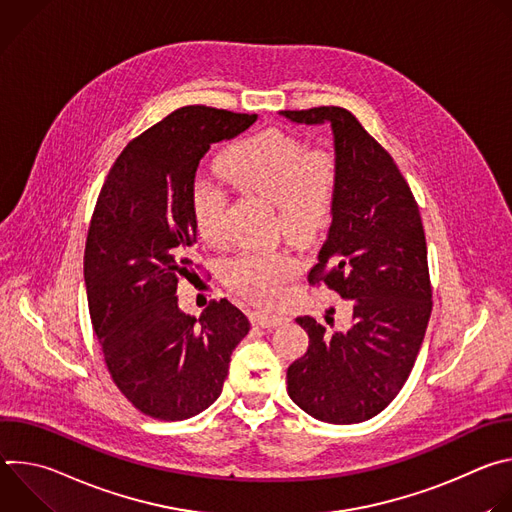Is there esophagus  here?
I'll return each mask as SVG.
<instances>
[{"label": "esophagus", "mask_w": 512, "mask_h": 512, "mask_svg": "<svg viewBox=\"0 0 512 512\" xmlns=\"http://www.w3.org/2000/svg\"><path fill=\"white\" fill-rule=\"evenodd\" d=\"M287 318L283 314H263V312H255L253 314V322L259 324L261 328H275L279 324H283Z\"/></svg>", "instance_id": "obj_1"}]
</instances>
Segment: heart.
Segmentation results:
<instances>
[{
  "mask_svg": "<svg viewBox=\"0 0 512 512\" xmlns=\"http://www.w3.org/2000/svg\"><path fill=\"white\" fill-rule=\"evenodd\" d=\"M218 170L243 194L275 208L279 231L294 243L320 237L334 214L338 170L332 154L308 152L304 141L281 129H265L237 143L218 160ZM227 196L210 180L192 190V221L198 237L225 243ZM298 261L285 251H247L227 265V283L255 304H273L283 283L294 277Z\"/></svg>",
  "mask_w": 512,
  "mask_h": 512,
  "instance_id": "b5f03b06",
  "label": "heart"
}]
</instances>
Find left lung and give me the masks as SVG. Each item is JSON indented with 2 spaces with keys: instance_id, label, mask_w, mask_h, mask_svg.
<instances>
[{
  "instance_id": "1",
  "label": "left lung",
  "mask_w": 512,
  "mask_h": 512,
  "mask_svg": "<svg viewBox=\"0 0 512 512\" xmlns=\"http://www.w3.org/2000/svg\"><path fill=\"white\" fill-rule=\"evenodd\" d=\"M281 115L332 127L336 204L308 281L326 283L350 312V326L332 332L310 316L296 318L310 346L289 364L287 393L320 421L360 423L405 385L431 316L419 206L389 152L350 111L314 107ZM326 322L332 324L328 316Z\"/></svg>"
}]
</instances>
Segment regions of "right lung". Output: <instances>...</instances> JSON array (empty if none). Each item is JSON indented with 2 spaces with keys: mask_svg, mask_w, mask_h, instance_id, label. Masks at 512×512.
<instances>
[{
  "mask_svg": "<svg viewBox=\"0 0 512 512\" xmlns=\"http://www.w3.org/2000/svg\"><path fill=\"white\" fill-rule=\"evenodd\" d=\"M255 121L204 105L176 109L125 145L97 198L85 247L93 330L117 389L154 419L208 409L251 328L229 300L210 302L200 318L184 314L176 289L196 275V168L212 143Z\"/></svg>",
  "mask_w": 512,
  "mask_h": 512,
  "instance_id": "1",
  "label": "right lung"
}]
</instances>
